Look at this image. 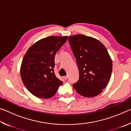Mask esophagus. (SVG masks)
<instances>
[{
	"label": "esophagus",
	"instance_id": "34e87169",
	"mask_svg": "<svg viewBox=\"0 0 131 131\" xmlns=\"http://www.w3.org/2000/svg\"><path fill=\"white\" fill-rule=\"evenodd\" d=\"M68 76H64V77H63V79H65V80H67V79H68Z\"/></svg>",
	"mask_w": 131,
	"mask_h": 131
}]
</instances>
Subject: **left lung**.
Masks as SVG:
<instances>
[{"mask_svg":"<svg viewBox=\"0 0 131 131\" xmlns=\"http://www.w3.org/2000/svg\"><path fill=\"white\" fill-rule=\"evenodd\" d=\"M68 40L79 70V79L73 87L83 96H96L112 74V61L107 50L98 40L83 35L69 36Z\"/></svg>","mask_w":131,"mask_h":131,"instance_id":"obj_1","label":"left lung"}]
</instances>
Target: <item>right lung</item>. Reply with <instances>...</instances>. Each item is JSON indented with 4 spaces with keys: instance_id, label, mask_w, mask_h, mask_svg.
I'll use <instances>...</instances> for the list:
<instances>
[{
    "instance_id": "1",
    "label": "right lung",
    "mask_w": 131,
    "mask_h": 131,
    "mask_svg": "<svg viewBox=\"0 0 131 131\" xmlns=\"http://www.w3.org/2000/svg\"><path fill=\"white\" fill-rule=\"evenodd\" d=\"M68 36H48L40 40L26 52L21 66V77L28 90L35 96L47 99L63 84L54 73L55 56Z\"/></svg>"
}]
</instances>
